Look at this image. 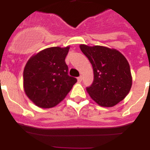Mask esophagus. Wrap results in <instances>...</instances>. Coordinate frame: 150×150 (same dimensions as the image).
<instances>
[{"label":"esophagus","mask_w":150,"mask_h":150,"mask_svg":"<svg viewBox=\"0 0 150 150\" xmlns=\"http://www.w3.org/2000/svg\"><path fill=\"white\" fill-rule=\"evenodd\" d=\"M82 80H83V77L82 76H80V77H78V81H79V82H81V81H82Z\"/></svg>","instance_id":"1"}]
</instances>
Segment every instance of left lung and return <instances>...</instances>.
<instances>
[{
    "label": "left lung",
    "instance_id": "obj_1",
    "mask_svg": "<svg viewBox=\"0 0 150 150\" xmlns=\"http://www.w3.org/2000/svg\"><path fill=\"white\" fill-rule=\"evenodd\" d=\"M93 70V81L86 88L93 100L102 107H113L127 96L132 85L128 61L115 49L101 46H80Z\"/></svg>",
    "mask_w": 150,
    "mask_h": 150
}]
</instances>
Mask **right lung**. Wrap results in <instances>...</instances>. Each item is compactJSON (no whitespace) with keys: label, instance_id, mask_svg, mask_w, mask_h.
<instances>
[{"label":"right lung","instance_id":"1","mask_svg":"<svg viewBox=\"0 0 150 150\" xmlns=\"http://www.w3.org/2000/svg\"><path fill=\"white\" fill-rule=\"evenodd\" d=\"M69 47H51L29 59L24 69V88L42 108L55 107L65 98L77 79L68 75L65 58Z\"/></svg>","mask_w":150,"mask_h":150}]
</instances>
